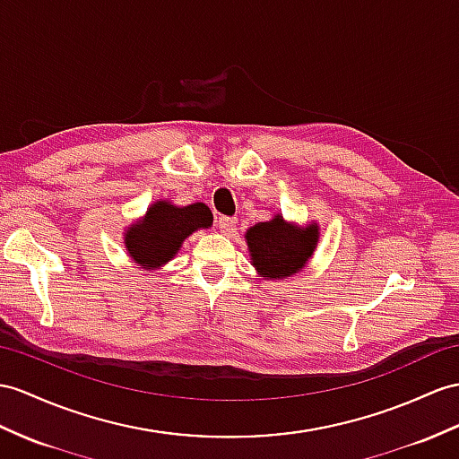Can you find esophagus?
I'll return each instance as SVG.
<instances>
[{"instance_id":"obj_1","label":"esophagus","mask_w":459,"mask_h":459,"mask_svg":"<svg viewBox=\"0 0 459 459\" xmlns=\"http://www.w3.org/2000/svg\"><path fill=\"white\" fill-rule=\"evenodd\" d=\"M236 223H238L236 218H231V216H220L216 226H218V230H220L221 233H230V231L236 230Z\"/></svg>"}]
</instances>
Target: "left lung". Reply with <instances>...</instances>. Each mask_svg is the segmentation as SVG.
<instances>
[{"label":"left lung","instance_id":"left-lung-1","mask_svg":"<svg viewBox=\"0 0 459 459\" xmlns=\"http://www.w3.org/2000/svg\"><path fill=\"white\" fill-rule=\"evenodd\" d=\"M317 228L298 230L276 216L247 231V245L256 271L268 278H286L298 273L317 245Z\"/></svg>","mask_w":459,"mask_h":459}]
</instances>
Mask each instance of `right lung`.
Segmentation results:
<instances>
[{"label": "right lung", "mask_w": 459, "mask_h": 459, "mask_svg": "<svg viewBox=\"0 0 459 459\" xmlns=\"http://www.w3.org/2000/svg\"><path fill=\"white\" fill-rule=\"evenodd\" d=\"M212 212L203 203L181 208L158 203L148 210L142 223L126 231V249L143 268L160 266L173 259L186 236L212 226Z\"/></svg>", "instance_id": "1"}]
</instances>
